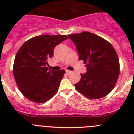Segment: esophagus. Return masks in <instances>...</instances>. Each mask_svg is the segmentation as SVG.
Listing matches in <instances>:
<instances>
[{
  "instance_id": "obj_1",
  "label": "esophagus",
  "mask_w": 134,
  "mask_h": 134,
  "mask_svg": "<svg viewBox=\"0 0 134 134\" xmlns=\"http://www.w3.org/2000/svg\"><path fill=\"white\" fill-rule=\"evenodd\" d=\"M71 72H72V71H69V70H66V73H67V75H69V74H71Z\"/></svg>"
}]
</instances>
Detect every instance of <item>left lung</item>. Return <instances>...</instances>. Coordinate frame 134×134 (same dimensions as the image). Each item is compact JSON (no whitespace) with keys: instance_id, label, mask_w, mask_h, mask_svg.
<instances>
[{"instance_id":"obj_1","label":"left lung","mask_w":134,"mask_h":134,"mask_svg":"<svg viewBox=\"0 0 134 134\" xmlns=\"http://www.w3.org/2000/svg\"><path fill=\"white\" fill-rule=\"evenodd\" d=\"M74 42L87 69L80 74L81 79L75 84L79 93L90 99H98L114 88L120 73V65L115 50L109 42L88 32L68 35Z\"/></svg>"}]
</instances>
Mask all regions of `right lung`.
Returning a JSON list of instances; mask_svg holds the SVG:
<instances>
[{
	"label": "right lung",
	"instance_id": "1",
	"mask_svg": "<svg viewBox=\"0 0 134 134\" xmlns=\"http://www.w3.org/2000/svg\"><path fill=\"white\" fill-rule=\"evenodd\" d=\"M68 39L65 35H42L27 40L15 58L13 72L16 83L26 98L36 103L51 99L58 90L65 70H48L54 49Z\"/></svg>",
	"mask_w": 134,
	"mask_h": 134
}]
</instances>
